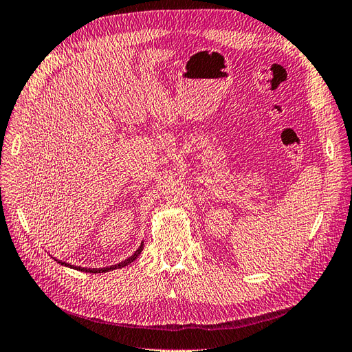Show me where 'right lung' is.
<instances>
[{
  "label": "right lung",
  "instance_id": "obj_1",
  "mask_svg": "<svg viewBox=\"0 0 352 352\" xmlns=\"http://www.w3.org/2000/svg\"><path fill=\"white\" fill-rule=\"evenodd\" d=\"M144 250V243H142L140 245H139V249L133 253L129 259H126V261H122V262H120V263H117V265H112V267H108V268H81V267H72V268H75L77 271H84V272H91V274H99V272H108V271H112V270H117V268H122V267H126V265H129V263H131L133 261H136V258L140 254V252ZM59 263H62V265H65V267H68V263H65V262H59ZM71 267V265H69Z\"/></svg>",
  "mask_w": 352,
  "mask_h": 352
}]
</instances>
